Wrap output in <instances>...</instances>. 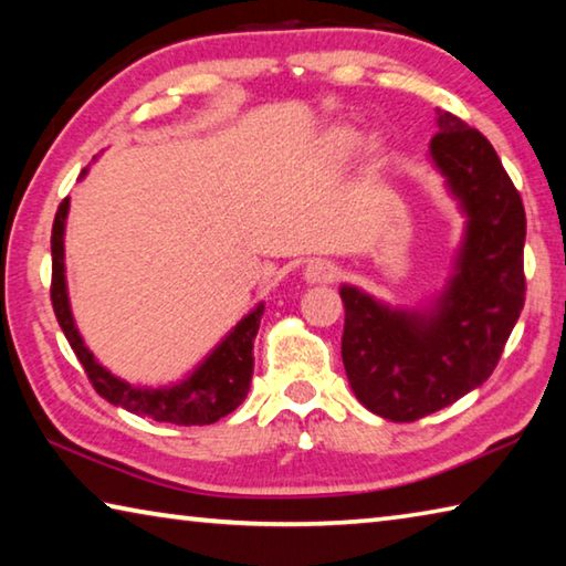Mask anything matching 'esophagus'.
I'll use <instances>...</instances> for the list:
<instances>
[{
    "instance_id": "obj_1",
    "label": "esophagus",
    "mask_w": 566,
    "mask_h": 566,
    "mask_svg": "<svg viewBox=\"0 0 566 566\" xmlns=\"http://www.w3.org/2000/svg\"><path fill=\"white\" fill-rule=\"evenodd\" d=\"M302 276L306 284H332L339 276V270H337V264L329 260H312L304 266Z\"/></svg>"
}]
</instances>
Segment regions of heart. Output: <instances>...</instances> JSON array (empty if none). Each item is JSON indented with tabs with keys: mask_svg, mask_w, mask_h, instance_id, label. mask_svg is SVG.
<instances>
[{
	"mask_svg": "<svg viewBox=\"0 0 566 566\" xmlns=\"http://www.w3.org/2000/svg\"><path fill=\"white\" fill-rule=\"evenodd\" d=\"M359 145V134L349 127H334L322 139V149L332 161H344ZM375 151V149H371Z\"/></svg>",
	"mask_w": 566,
	"mask_h": 566,
	"instance_id": "b5f03b06",
	"label": "heart"
}]
</instances>
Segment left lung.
<instances>
[{"label": "left lung", "mask_w": 566, "mask_h": 566, "mask_svg": "<svg viewBox=\"0 0 566 566\" xmlns=\"http://www.w3.org/2000/svg\"><path fill=\"white\" fill-rule=\"evenodd\" d=\"M429 161L464 217L452 274L432 300L407 310L342 284V361L364 407L415 421L482 387L524 306L526 217L494 147L437 109Z\"/></svg>", "instance_id": "obj_1"}]
</instances>
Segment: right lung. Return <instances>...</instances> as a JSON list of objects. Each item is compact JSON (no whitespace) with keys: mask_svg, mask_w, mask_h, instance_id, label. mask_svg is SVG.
I'll list each match as a JSON object with an SVG mask.
<instances>
[{"mask_svg":"<svg viewBox=\"0 0 566 566\" xmlns=\"http://www.w3.org/2000/svg\"><path fill=\"white\" fill-rule=\"evenodd\" d=\"M84 169L80 179L87 177ZM66 214H70V197L56 209L52 227V306L56 322L70 339L76 359L82 361L90 381L114 407H124L132 415L147 417L155 421H169V424L195 427L214 424L217 419L227 417L242 405L254 375V337L260 332V319L264 314V302L244 314L222 342L197 364L189 375L179 381H169L165 387H142L112 375L102 367L99 359L84 344L80 329H76L70 292H66V264H64V229Z\"/></svg>","mask_w":566,"mask_h":566,"instance_id":"add662e5","label":"right lung"}]
</instances>
